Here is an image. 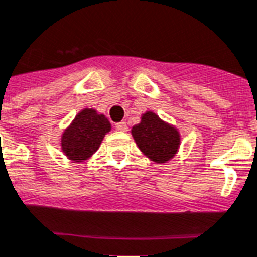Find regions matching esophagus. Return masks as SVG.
I'll return each instance as SVG.
<instances>
[{"instance_id": "34e87169", "label": "esophagus", "mask_w": 257, "mask_h": 257, "mask_svg": "<svg viewBox=\"0 0 257 257\" xmlns=\"http://www.w3.org/2000/svg\"><path fill=\"white\" fill-rule=\"evenodd\" d=\"M115 128L118 131H122V133H126V131L128 130V127H127L126 122H119V123H116Z\"/></svg>"}]
</instances>
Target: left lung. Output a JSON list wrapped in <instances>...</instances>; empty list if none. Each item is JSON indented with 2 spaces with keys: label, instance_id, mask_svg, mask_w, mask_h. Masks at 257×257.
Masks as SVG:
<instances>
[{
  "label": "left lung",
  "instance_id": "obj_1",
  "mask_svg": "<svg viewBox=\"0 0 257 257\" xmlns=\"http://www.w3.org/2000/svg\"><path fill=\"white\" fill-rule=\"evenodd\" d=\"M131 134L139 150L152 162L160 164L171 160L180 146L179 131L152 111L143 114L141 123L133 127Z\"/></svg>",
  "mask_w": 257,
  "mask_h": 257
}]
</instances>
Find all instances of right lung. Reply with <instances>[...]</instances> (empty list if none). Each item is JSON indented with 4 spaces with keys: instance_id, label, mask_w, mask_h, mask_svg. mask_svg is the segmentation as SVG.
I'll return each instance as SVG.
<instances>
[{
    "instance_id": "1",
    "label": "right lung",
    "mask_w": 257,
    "mask_h": 257,
    "mask_svg": "<svg viewBox=\"0 0 257 257\" xmlns=\"http://www.w3.org/2000/svg\"><path fill=\"white\" fill-rule=\"evenodd\" d=\"M111 126L102 114L93 109H84L61 137V148L73 162H82L90 158L109 133Z\"/></svg>"
}]
</instances>
